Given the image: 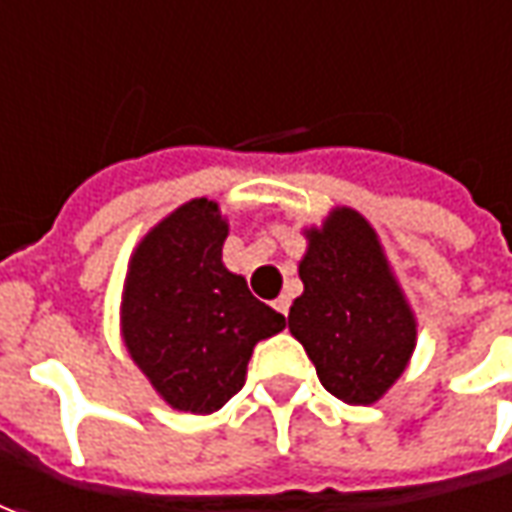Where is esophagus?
I'll list each match as a JSON object with an SVG mask.
<instances>
[{"instance_id": "1", "label": "esophagus", "mask_w": 512, "mask_h": 512, "mask_svg": "<svg viewBox=\"0 0 512 512\" xmlns=\"http://www.w3.org/2000/svg\"><path fill=\"white\" fill-rule=\"evenodd\" d=\"M273 309H276L278 315H290V298H287V295H281V298H276V301H273Z\"/></svg>"}]
</instances>
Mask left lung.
<instances>
[{
    "instance_id": "obj_1",
    "label": "left lung",
    "mask_w": 512,
    "mask_h": 512,
    "mask_svg": "<svg viewBox=\"0 0 512 512\" xmlns=\"http://www.w3.org/2000/svg\"><path fill=\"white\" fill-rule=\"evenodd\" d=\"M301 262L303 295L290 309V331L315 362L331 396L373 404L396 382L415 348V320L379 239L357 211L337 209L309 231Z\"/></svg>"
}]
</instances>
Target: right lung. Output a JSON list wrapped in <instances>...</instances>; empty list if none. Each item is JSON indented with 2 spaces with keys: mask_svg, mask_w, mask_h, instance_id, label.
I'll use <instances>...</instances> for the list:
<instances>
[{
  "mask_svg": "<svg viewBox=\"0 0 512 512\" xmlns=\"http://www.w3.org/2000/svg\"><path fill=\"white\" fill-rule=\"evenodd\" d=\"M228 225L206 197L158 222L133 253L122 334L144 376L181 412H214L242 390L253 345L284 315L222 264Z\"/></svg>",
  "mask_w": 512,
  "mask_h": 512,
  "instance_id": "obj_1",
  "label": "right lung"
}]
</instances>
